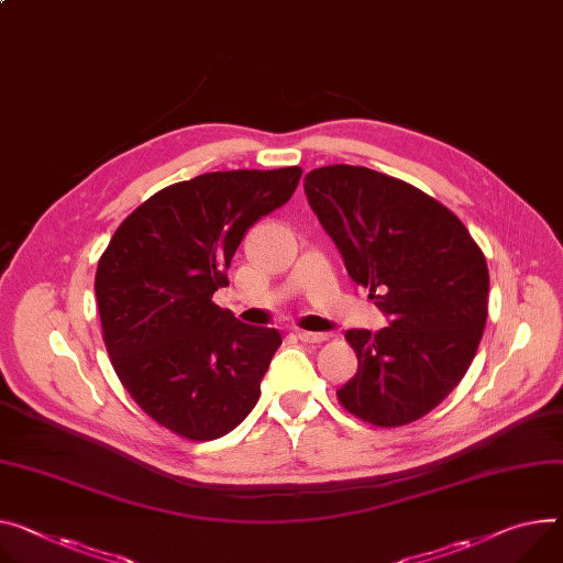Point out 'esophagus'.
<instances>
[{"label": "esophagus", "instance_id": "esophagus-1", "mask_svg": "<svg viewBox=\"0 0 563 563\" xmlns=\"http://www.w3.org/2000/svg\"><path fill=\"white\" fill-rule=\"evenodd\" d=\"M297 338L301 342H324L329 333H316V331H297Z\"/></svg>", "mask_w": 563, "mask_h": 563}]
</instances>
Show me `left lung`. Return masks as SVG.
Masks as SVG:
<instances>
[{
	"mask_svg": "<svg viewBox=\"0 0 563 563\" xmlns=\"http://www.w3.org/2000/svg\"><path fill=\"white\" fill-rule=\"evenodd\" d=\"M305 194L350 277L387 318L372 333H344L358 372L340 404L374 426L430 412L466 374L487 322L489 271L457 216L385 173L331 164L305 178Z\"/></svg>",
	"mask_w": 563,
	"mask_h": 563,
	"instance_id": "obj_1",
	"label": "left lung"
}]
</instances>
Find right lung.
<instances>
[{
	"label": "right lung",
	"instance_id": "1",
	"mask_svg": "<svg viewBox=\"0 0 563 563\" xmlns=\"http://www.w3.org/2000/svg\"><path fill=\"white\" fill-rule=\"evenodd\" d=\"M299 178V166H286L176 183L128 216L101 256L95 292L112 367L137 406L180 438L225 435L262 395L279 331L239 322L211 295L228 286L247 228Z\"/></svg>",
	"mask_w": 563,
	"mask_h": 563
}]
</instances>
